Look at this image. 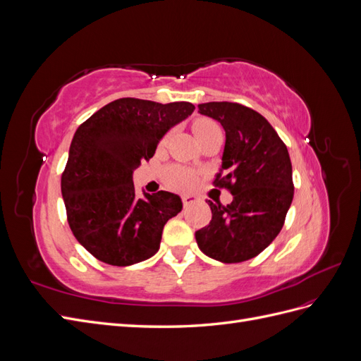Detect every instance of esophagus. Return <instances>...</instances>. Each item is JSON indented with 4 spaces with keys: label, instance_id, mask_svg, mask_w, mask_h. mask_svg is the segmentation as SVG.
Segmentation results:
<instances>
[{
    "label": "esophagus",
    "instance_id": "obj_1",
    "mask_svg": "<svg viewBox=\"0 0 361 361\" xmlns=\"http://www.w3.org/2000/svg\"><path fill=\"white\" fill-rule=\"evenodd\" d=\"M197 202H199L197 195H183V197H182V203H183L185 207H188V206L197 203Z\"/></svg>",
    "mask_w": 361,
    "mask_h": 361
}]
</instances>
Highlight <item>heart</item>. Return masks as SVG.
Returning a JSON list of instances; mask_svg holds the SVG:
<instances>
[{"label": "heart", "mask_w": 361, "mask_h": 361, "mask_svg": "<svg viewBox=\"0 0 361 361\" xmlns=\"http://www.w3.org/2000/svg\"><path fill=\"white\" fill-rule=\"evenodd\" d=\"M192 130H194V135L197 137V140L202 141L207 135L215 133V130H220V126H218L211 118H199L194 122ZM166 179L173 188L190 190L195 182V173L191 171L190 169H185L180 166H173V167L167 169Z\"/></svg>", "instance_id": "heart-1"}]
</instances>
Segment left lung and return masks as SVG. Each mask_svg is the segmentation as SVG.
<instances>
[{
  "mask_svg": "<svg viewBox=\"0 0 361 361\" xmlns=\"http://www.w3.org/2000/svg\"><path fill=\"white\" fill-rule=\"evenodd\" d=\"M199 113L226 130L221 173L215 187L232 192L231 204L212 203V220L195 232L206 256L238 264L262 253L285 224L293 199L292 164L286 145L268 120L235 102H207Z\"/></svg>",
  "mask_w": 361,
  "mask_h": 361,
  "instance_id": "8db88e82",
  "label": "left lung"
}]
</instances>
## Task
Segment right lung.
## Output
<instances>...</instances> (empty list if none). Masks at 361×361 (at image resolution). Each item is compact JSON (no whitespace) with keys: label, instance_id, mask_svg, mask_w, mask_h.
I'll return each mask as SVG.
<instances>
[{"label":"right lung","instance_id":"right-lung-1","mask_svg":"<svg viewBox=\"0 0 361 361\" xmlns=\"http://www.w3.org/2000/svg\"><path fill=\"white\" fill-rule=\"evenodd\" d=\"M194 108L190 102L122 97L76 129L61 195L73 236L97 260L129 267L159 250L162 228L182 211V200L169 191H143L138 197L133 173Z\"/></svg>","mask_w":361,"mask_h":361}]
</instances>
